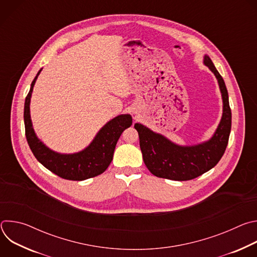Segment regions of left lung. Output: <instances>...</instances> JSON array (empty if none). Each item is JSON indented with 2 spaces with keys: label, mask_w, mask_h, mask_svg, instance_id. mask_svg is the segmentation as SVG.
<instances>
[{
  "label": "left lung",
  "mask_w": 257,
  "mask_h": 257,
  "mask_svg": "<svg viewBox=\"0 0 257 257\" xmlns=\"http://www.w3.org/2000/svg\"><path fill=\"white\" fill-rule=\"evenodd\" d=\"M203 63L217 79L223 98V116L213 136L203 143L181 146L165 136L136 123L143 162L157 177L175 181L192 180L212 169L222 159L228 145L232 125V114L225 81L208 56Z\"/></svg>",
  "instance_id": "obj_1"
}]
</instances>
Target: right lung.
Returning <instances> with one entry per match:
<instances>
[{"label":"right lung","instance_id":"1","mask_svg":"<svg viewBox=\"0 0 257 257\" xmlns=\"http://www.w3.org/2000/svg\"><path fill=\"white\" fill-rule=\"evenodd\" d=\"M41 71L42 69L33 79L24 103L25 136L32 154L48 170L66 180L82 181L102 174L113 160L116 144L122 132L132 125V117L120 115L107 122L87 148L79 153L62 155L51 151L36 137L30 119V97Z\"/></svg>","mask_w":257,"mask_h":257}]
</instances>
